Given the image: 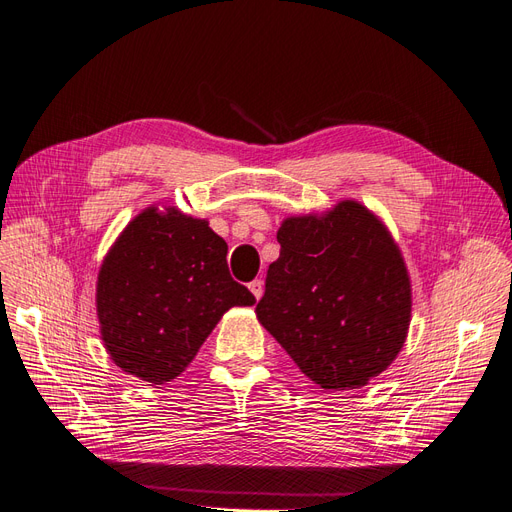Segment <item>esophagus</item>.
Wrapping results in <instances>:
<instances>
[{
  "instance_id": "1",
  "label": "esophagus",
  "mask_w": 512,
  "mask_h": 512,
  "mask_svg": "<svg viewBox=\"0 0 512 512\" xmlns=\"http://www.w3.org/2000/svg\"><path fill=\"white\" fill-rule=\"evenodd\" d=\"M248 289H251V291H253V296L259 300L261 296H264V281H261V279H255L253 283H248Z\"/></svg>"
}]
</instances>
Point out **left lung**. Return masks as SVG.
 Wrapping results in <instances>:
<instances>
[{
  "mask_svg": "<svg viewBox=\"0 0 512 512\" xmlns=\"http://www.w3.org/2000/svg\"><path fill=\"white\" fill-rule=\"evenodd\" d=\"M257 319L300 371L326 390L367 386L399 356L412 283L399 244L367 206L345 199L289 216Z\"/></svg>",
  "mask_w": 512,
  "mask_h": 512,
  "instance_id": "8db88e82",
  "label": "left lung"
}]
</instances>
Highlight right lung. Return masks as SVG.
Segmentation results:
<instances>
[{
    "label": "right lung",
    "instance_id": "add662e5",
    "mask_svg": "<svg viewBox=\"0 0 512 512\" xmlns=\"http://www.w3.org/2000/svg\"><path fill=\"white\" fill-rule=\"evenodd\" d=\"M251 304L229 274L227 242L173 206L139 212L98 270L100 339L124 373L152 386L182 375L231 306Z\"/></svg>",
    "mask_w": 512,
    "mask_h": 512
}]
</instances>
